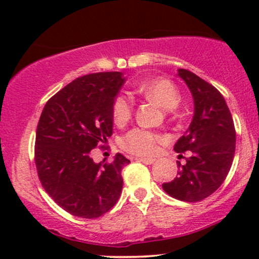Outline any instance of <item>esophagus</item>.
<instances>
[{
  "label": "esophagus",
  "instance_id": "obj_1",
  "mask_svg": "<svg viewBox=\"0 0 259 259\" xmlns=\"http://www.w3.org/2000/svg\"><path fill=\"white\" fill-rule=\"evenodd\" d=\"M136 160H139V162H142V163H145V164L150 165V164H153L154 160H156V159H153V158H142V157H138Z\"/></svg>",
  "mask_w": 259,
  "mask_h": 259
}]
</instances>
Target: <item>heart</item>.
<instances>
[{"mask_svg":"<svg viewBox=\"0 0 259 259\" xmlns=\"http://www.w3.org/2000/svg\"><path fill=\"white\" fill-rule=\"evenodd\" d=\"M136 92L145 99L153 101L164 109H173L179 105L180 94L170 80L154 78L142 81L136 86ZM113 120L117 125H124L130 119L133 113V102L125 95H119L113 102ZM160 138L156 134L145 129L130 130L124 136L123 147L127 152L138 156H151L157 152V144Z\"/></svg>","mask_w":259,"mask_h":259,"instance_id":"heart-1","label":"heart"}]
</instances>
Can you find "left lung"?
Segmentation results:
<instances>
[{"label":"left lung","mask_w":259,"mask_h":259,"mask_svg":"<svg viewBox=\"0 0 259 259\" xmlns=\"http://www.w3.org/2000/svg\"><path fill=\"white\" fill-rule=\"evenodd\" d=\"M194 100V115L189 127L175 144L174 151H191L186 164L163 190L177 200L197 202L222 185L233 164L236 134L224 97L214 86L190 70L179 69Z\"/></svg>","instance_id":"1"}]
</instances>
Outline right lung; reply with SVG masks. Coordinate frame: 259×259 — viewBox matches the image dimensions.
<instances>
[{"label":"right lung","mask_w":259,"mask_h":259,"mask_svg":"<svg viewBox=\"0 0 259 259\" xmlns=\"http://www.w3.org/2000/svg\"><path fill=\"white\" fill-rule=\"evenodd\" d=\"M125 78L120 72L84 75L51 97L36 129L35 163L41 184L70 214L97 218L117 203L123 189L117 153L112 163H96L91 151L113 133V102Z\"/></svg>","instance_id":"1"}]
</instances>
